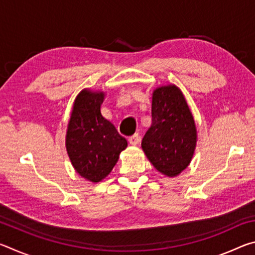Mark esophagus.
I'll return each mask as SVG.
<instances>
[{
  "mask_svg": "<svg viewBox=\"0 0 255 255\" xmlns=\"http://www.w3.org/2000/svg\"><path fill=\"white\" fill-rule=\"evenodd\" d=\"M128 141H129V144H130V145L136 146L140 141V137H139V135H138V133H135V135H132L131 137H129Z\"/></svg>",
  "mask_w": 255,
  "mask_h": 255,
  "instance_id": "1",
  "label": "esophagus"
}]
</instances>
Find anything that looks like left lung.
Here are the masks:
<instances>
[{"label": "left lung", "instance_id": "left-lung-1", "mask_svg": "<svg viewBox=\"0 0 255 255\" xmlns=\"http://www.w3.org/2000/svg\"><path fill=\"white\" fill-rule=\"evenodd\" d=\"M197 127L183 93L174 84L152 96V125L141 140L146 157L162 174L174 178L187 169L197 146Z\"/></svg>", "mask_w": 255, "mask_h": 255}]
</instances>
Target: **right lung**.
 <instances>
[{
  "label": "right lung",
  "instance_id": "obj_1",
  "mask_svg": "<svg viewBox=\"0 0 255 255\" xmlns=\"http://www.w3.org/2000/svg\"><path fill=\"white\" fill-rule=\"evenodd\" d=\"M106 93L83 89L73 103L65 146L76 173L98 183L108 176L127 147L126 138L101 115Z\"/></svg>",
  "mask_w": 255,
  "mask_h": 255
}]
</instances>
